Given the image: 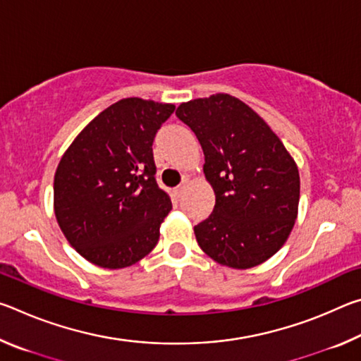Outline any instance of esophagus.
Segmentation results:
<instances>
[{
    "instance_id": "esophagus-1",
    "label": "esophagus",
    "mask_w": 361,
    "mask_h": 361,
    "mask_svg": "<svg viewBox=\"0 0 361 361\" xmlns=\"http://www.w3.org/2000/svg\"><path fill=\"white\" fill-rule=\"evenodd\" d=\"M188 183H189V180H188V178H185V180L181 181V185H180V186H176V189H175V194L178 195V197H180V195H181L183 192H185V189H186V186H188Z\"/></svg>"
}]
</instances>
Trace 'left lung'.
<instances>
[{"label": "left lung", "instance_id": "1", "mask_svg": "<svg viewBox=\"0 0 361 361\" xmlns=\"http://www.w3.org/2000/svg\"><path fill=\"white\" fill-rule=\"evenodd\" d=\"M202 146L215 209L194 226L199 247L228 267L250 269L276 255L295 226L296 162L252 108L229 94L176 108Z\"/></svg>", "mask_w": 361, "mask_h": 361}]
</instances>
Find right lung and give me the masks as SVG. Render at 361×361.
<instances>
[{"label": "right lung", "instance_id": "right-lung-1", "mask_svg": "<svg viewBox=\"0 0 361 361\" xmlns=\"http://www.w3.org/2000/svg\"><path fill=\"white\" fill-rule=\"evenodd\" d=\"M173 111L170 103L122 99L60 159L54 212L70 245L92 264L122 269L156 247L172 202L157 186L152 142Z\"/></svg>", "mask_w": 361, "mask_h": 361}]
</instances>
